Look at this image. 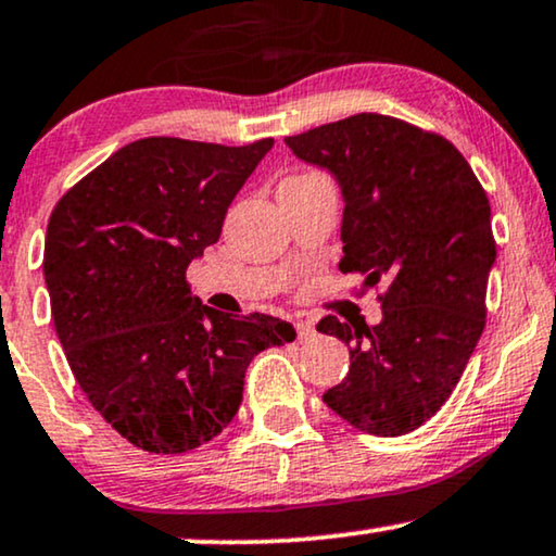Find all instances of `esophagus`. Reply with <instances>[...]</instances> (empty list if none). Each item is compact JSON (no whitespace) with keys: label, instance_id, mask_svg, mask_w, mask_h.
I'll return each instance as SVG.
<instances>
[{"label":"esophagus","instance_id":"34e87169","mask_svg":"<svg viewBox=\"0 0 556 556\" xmlns=\"http://www.w3.org/2000/svg\"><path fill=\"white\" fill-rule=\"evenodd\" d=\"M315 336V326L311 320H298V339L300 341H307V339H313Z\"/></svg>","mask_w":556,"mask_h":556}]
</instances>
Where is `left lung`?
<instances>
[{"label": "left lung", "mask_w": 556, "mask_h": 556, "mask_svg": "<svg viewBox=\"0 0 556 556\" xmlns=\"http://www.w3.org/2000/svg\"><path fill=\"white\" fill-rule=\"evenodd\" d=\"M285 143L339 181V269L362 274L364 290L384 285L377 326L318 323L351 354L323 403L364 433L416 431L452 395L482 336L495 264L488 194L454 143L390 115L359 112Z\"/></svg>", "instance_id": "8db88e82"}]
</instances>
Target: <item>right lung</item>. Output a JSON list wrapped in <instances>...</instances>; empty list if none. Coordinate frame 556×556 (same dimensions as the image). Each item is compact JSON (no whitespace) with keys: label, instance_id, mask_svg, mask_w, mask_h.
Instances as JSON below:
<instances>
[{"label":"right lung","instance_id":"right-lung-1","mask_svg":"<svg viewBox=\"0 0 556 556\" xmlns=\"http://www.w3.org/2000/svg\"><path fill=\"white\" fill-rule=\"evenodd\" d=\"M274 146L140 138L68 189L48 220L43 274L76 382L108 424L151 454H185L226 428L258 351L287 320L202 305L187 266Z\"/></svg>","mask_w":556,"mask_h":556}]
</instances>
